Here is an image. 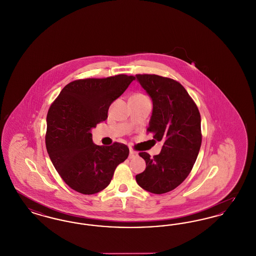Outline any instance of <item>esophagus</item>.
<instances>
[{"label":"esophagus","instance_id":"esophagus-1","mask_svg":"<svg viewBox=\"0 0 256 256\" xmlns=\"http://www.w3.org/2000/svg\"><path fill=\"white\" fill-rule=\"evenodd\" d=\"M137 156H138L137 152H135L134 150H130V158H137Z\"/></svg>","mask_w":256,"mask_h":256}]
</instances>
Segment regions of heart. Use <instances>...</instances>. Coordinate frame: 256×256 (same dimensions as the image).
I'll use <instances>...</instances> for the list:
<instances>
[{
  "mask_svg": "<svg viewBox=\"0 0 256 256\" xmlns=\"http://www.w3.org/2000/svg\"><path fill=\"white\" fill-rule=\"evenodd\" d=\"M134 97L146 98V96L143 95V94H135V95H134Z\"/></svg>",
  "mask_w": 256,
  "mask_h": 256,
  "instance_id": "b5f03b06",
  "label": "heart"
}]
</instances>
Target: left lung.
I'll return each mask as SVG.
<instances>
[{
	"label": "left lung",
	"mask_w": 256,
	"mask_h": 256,
	"mask_svg": "<svg viewBox=\"0 0 256 256\" xmlns=\"http://www.w3.org/2000/svg\"><path fill=\"white\" fill-rule=\"evenodd\" d=\"M152 100V114L146 132L162 141L160 154L152 158L139 152L146 169L136 174L138 185L154 194L176 188L192 170L202 145L200 114L186 89L178 82L158 74H136Z\"/></svg>",
	"instance_id": "obj_1"
}]
</instances>
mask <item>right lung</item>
<instances>
[{"label":"right lung","mask_w":256,"mask_h":256,"mask_svg":"<svg viewBox=\"0 0 256 256\" xmlns=\"http://www.w3.org/2000/svg\"><path fill=\"white\" fill-rule=\"evenodd\" d=\"M134 80L126 74L76 80L50 104L47 152L61 178L74 191L84 195L100 192L108 186L116 167L128 158V146L118 142L97 146L90 132L106 120L110 104Z\"/></svg>","instance_id":"1"}]
</instances>
